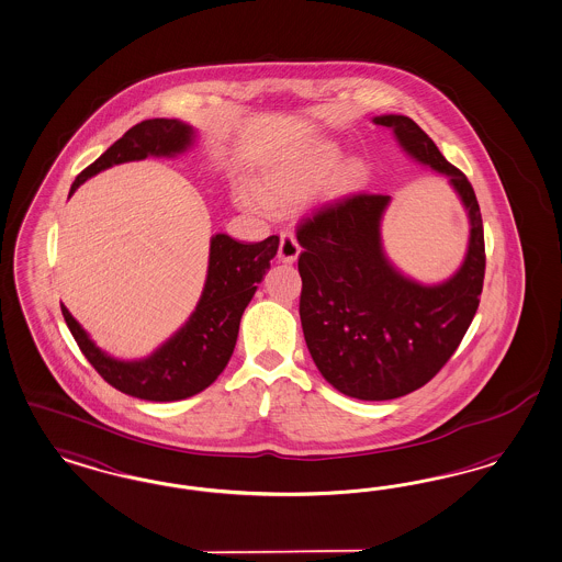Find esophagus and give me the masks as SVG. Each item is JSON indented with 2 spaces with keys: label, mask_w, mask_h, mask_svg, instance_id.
I'll list each match as a JSON object with an SVG mask.
<instances>
[{
  "label": "esophagus",
  "mask_w": 562,
  "mask_h": 562,
  "mask_svg": "<svg viewBox=\"0 0 562 562\" xmlns=\"http://www.w3.org/2000/svg\"><path fill=\"white\" fill-rule=\"evenodd\" d=\"M301 255V245L296 243V236L292 233L280 234V247H278V259L282 263H294Z\"/></svg>",
  "instance_id": "34e87169"
}]
</instances>
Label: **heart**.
<instances>
[{
  "label": "heart",
  "mask_w": 562,
  "mask_h": 562,
  "mask_svg": "<svg viewBox=\"0 0 562 562\" xmlns=\"http://www.w3.org/2000/svg\"><path fill=\"white\" fill-rule=\"evenodd\" d=\"M342 159L345 151L336 143L311 145L310 149L268 168L261 175L259 189L240 184L236 189V199L243 207L252 212H270V207H284L291 201L322 191L336 175L340 187H359L366 178V166L352 159L340 169Z\"/></svg>",
  "instance_id": "b5f03b06"
}]
</instances>
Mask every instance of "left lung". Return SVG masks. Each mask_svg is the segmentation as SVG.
Returning <instances> with one entry per match:
<instances>
[{
	"mask_svg": "<svg viewBox=\"0 0 562 562\" xmlns=\"http://www.w3.org/2000/svg\"><path fill=\"white\" fill-rule=\"evenodd\" d=\"M417 164L446 176L469 217L463 263L424 284L398 270L382 243L390 194H350L305 220L296 238L301 324L313 363L338 392L392 401L427 384L461 345L484 289V224L467 176L407 116L371 120Z\"/></svg>",
	"mask_w": 562,
	"mask_h": 562,
	"instance_id": "left-lung-1",
	"label": "left lung"
}]
</instances>
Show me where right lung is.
<instances>
[{
    "instance_id": "right-lung-1",
    "label": "right lung",
    "mask_w": 562,
    "mask_h": 562,
    "mask_svg": "<svg viewBox=\"0 0 562 562\" xmlns=\"http://www.w3.org/2000/svg\"><path fill=\"white\" fill-rule=\"evenodd\" d=\"M196 143L191 124L168 117L143 120L77 176L70 196L78 187L117 164L145 157H176ZM280 238L268 236L261 243H240L228 234H213L210 240L207 276L199 303L182 328L143 357L124 361L99 349L87 329L61 305V315L87 361L112 386L140 401L172 403L212 386L228 366L238 338L240 317L251 303L257 284L270 270Z\"/></svg>"
}]
</instances>
